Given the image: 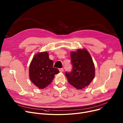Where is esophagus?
Listing matches in <instances>:
<instances>
[{
	"mask_svg": "<svg viewBox=\"0 0 123 123\" xmlns=\"http://www.w3.org/2000/svg\"><path fill=\"white\" fill-rule=\"evenodd\" d=\"M59 70L60 72H63L64 69H63V68H59Z\"/></svg>",
	"mask_w": 123,
	"mask_h": 123,
	"instance_id": "obj_1",
	"label": "esophagus"
}]
</instances>
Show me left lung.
Instances as JSON below:
<instances>
[{"label": "left lung", "instance_id": "1", "mask_svg": "<svg viewBox=\"0 0 123 123\" xmlns=\"http://www.w3.org/2000/svg\"><path fill=\"white\" fill-rule=\"evenodd\" d=\"M71 72L65 73L70 85L77 89L88 86L95 77V67L91 55L86 49L71 52Z\"/></svg>", "mask_w": 123, "mask_h": 123}]
</instances>
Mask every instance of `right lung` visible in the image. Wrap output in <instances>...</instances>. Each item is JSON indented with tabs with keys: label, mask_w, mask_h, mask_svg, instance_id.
Segmentation results:
<instances>
[{
	"label": "right lung",
	"mask_w": 123,
	"mask_h": 123,
	"mask_svg": "<svg viewBox=\"0 0 123 123\" xmlns=\"http://www.w3.org/2000/svg\"><path fill=\"white\" fill-rule=\"evenodd\" d=\"M29 78L34 84L40 89L47 87L52 82L55 74L59 73L53 67V61L49 59L47 52L36 54L29 66Z\"/></svg>",
	"instance_id": "right-lung-1"
}]
</instances>
